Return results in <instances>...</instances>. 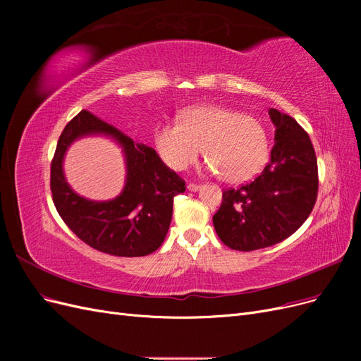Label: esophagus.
Listing matches in <instances>:
<instances>
[{
	"mask_svg": "<svg viewBox=\"0 0 361 361\" xmlns=\"http://www.w3.org/2000/svg\"><path fill=\"white\" fill-rule=\"evenodd\" d=\"M187 188H188L190 191H199V190H200V185H197V183H188Z\"/></svg>",
	"mask_w": 361,
	"mask_h": 361,
	"instance_id": "obj_1",
	"label": "esophagus"
}]
</instances>
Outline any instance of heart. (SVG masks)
<instances>
[{
  "label": "heart",
  "instance_id": "heart-1",
  "mask_svg": "<svg viewBox=\"0 0 361 361\" xmlns=\"http://www.w3.org/2000/svg\"><path fill=\"white\" fill-rule=\"evenodd\" d=\"M154 145L159 158L180 171L203 154L206 169L221 173L231 183L253 179L268 159V137L255 117L221 105H195L179 113V122L155 129Z\"/></svg>",
  "mask_w": 361,
  "mask_h": 361
}]
</instances>
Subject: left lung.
I'll list each match as a JSON object with an SVG mask.
<instances>
[{"label": "left lung", "instance_id": "1", "mask_svg": "<svg viewBox=\"0 0 361 361\" xmlns=\"http://www.w3.org/2000/svg\"><path fill=\"white\" fill-rule=\"evenodd\" d=\"M268 114L276 126L271 161L255 180L226 190L212 218L218 238L232 250L281 243L307 220L318 197V161L309 134L276 108Z\"/></svg>", "mask_w": 361, "mask_h": 361}]
</instances>
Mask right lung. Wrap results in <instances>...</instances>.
<instances>
[{
  "label": "right lung",
  "mask_w": 361,
  "mask_h": 361,
  "mask_svg": "<svg viewBox=\"0 0 361 361\" xmlns=\"http://www.w3.org/2000/svg\"><path fill=\"white\" fill-rule=\"evenodd\" d=\"M102 133L124 149L126 188L116 200L93 202L76 195L66 182L62 159L75 139ZM185 180L161 161L157 152L134 143L123 133L82 110L63 129L51 162V192L63 221L82 243L106 255L138 257L154 253L169 232L173 199Z\"/></svg>",
  "instance_id": "obj_1"
}]
</instances>
